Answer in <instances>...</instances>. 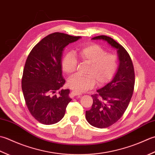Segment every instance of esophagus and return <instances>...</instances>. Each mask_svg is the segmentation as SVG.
Listing matches in <instances>:
<instances>
[{
  "instance_id": "obj_1",
  "label": "esophagus",
  "mask_w": 155,
  "mask_h": 155,
  "mask_svg": "<svg viewBox=\"0 0 155 155\" xmlns=\"http://www.w3.org/2000/svg\"><path fill=\"white\" fill-rule=\"evenodd\" d=\"M71 95H73L74 96H80L81 95V94L78 93V92H76V91H72L71 92Z\"/></svg>"
}]
</instances>
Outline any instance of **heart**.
<instances>
[{"instance_id": "heart-1", "label": "heart", "mask_w": 155, "mask_h": 155, "mask_svg": "<svg viewBox=\"0 0 155 155\" xmlns=\"http://www.w3.org/2000/svg\"><path fill=\"white\" fill-rule=\"evenodd\" d=\"M77 54L81 61L89 64L86 75H75L68 80L70 89L81 93L91 89L97 82L98 86L108 83L117 74L120 66L118 57L107 53L97 44H90L78 48ZM78 60L73 52L66 53L61 61V69L66 74L72 75L76 71Z\"/></svg>"}]
</instances>
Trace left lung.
<instances>
[{"label": "left lung", "instance_id": "8db88e82", "mask_svg": "<svg viewBox=\"0 0 155 155\" xmlns=\"http://www.w3.org/2000/svg\"><path fill=\"white\" fill-rule=\"evenodd\" d=\"M92 39L106 41L118 49L120 66L117 74L105 86L91 95L93 104L86 112L89 124L99 128H108L114 124L124 114L134 91L135 75L133 64L127 51L112 38L105 35L93 37Z\"/></svg>", "mask_w": 155, "mask_h": 155}]
</instances>
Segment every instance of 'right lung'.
Listing matches in <instances>:
<instances>
[{
	"label": "right lung",
	"mask_w": 155,
	"mask_h": 155,
	"mask_svg": "<svg viewBox=\"0 0 155 155\" xmlns=\"http://www.w3.org/2000/svg\"><path fill=\"white\" fill-rule=\"evenodd\" d=\"M80 37L53 33L44 37L28 55L21 86L27 108L35 119L43 124L58 122L65 115L71 99L69 90L59 91L65 80L62 77L61 55L64 47Z\"/></svg>",
	"instance_id": "add662e5"
}]
</instances>
